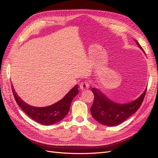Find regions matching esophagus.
I'll return each mask as SVG.
<instances>
[{"mask_svg":"<svg viewBox=\"0 0 158 158\" xmlns=\"http://www.w3.org/2000/svg\"><path fill=\"white\" fill-rule=\"evenodd\" d=\"M79 87H80V89H81V90H85L87 89H89V83L87 81H82L81 83H80Z\"/></svg>","mask_w":158,"mask_h":158,"instance_id":"34e87169","label":"esophagus"}]
</instances>
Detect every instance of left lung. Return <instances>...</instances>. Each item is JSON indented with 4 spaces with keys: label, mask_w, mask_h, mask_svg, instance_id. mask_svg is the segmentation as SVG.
<instances>
[{
    "label": "left lung",
    "mask_w": 158,
    "mask_h": 158,
    "mask_svg": "<svg viewBox=\"0 0 158 158\" xmlns=\"http://www.w3.org/2000/svg\"><path fill=\"white\" fill-rule=\"evenodd\" d=\"M136 42L143 49L139 43ZM92 92L94 95V100L90 108L92 117L102 125L115 126L126 120L139 109L145 98L147 88L139 98L123 104L112 101L96 88H92Z\"/></svg>",
    "instance_id": "8db88e82"
}]
</instances>
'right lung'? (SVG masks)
<instances>
[{
  "label": "right lung",
  "instance_id": "add662e5",
  "mask_svg": "<svg viewBox=\"0 0 158 158\" xmlns=\"http://www.w3.org/2000/svg\"><path fill=\"white\" fill-rule=\"evenodd\" d=\"M78 85L73 88L60 101L45 107H36L23 102L15 93L13 87L12 91L16 102L28 117L43 125H52L59 122L68 114L74 97L78 94Z\"/></svg>",
  "mask_w": 158,
  "mask_h": 158
}]
</instances>
